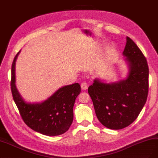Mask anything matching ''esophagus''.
<instances>
[{"label":"esophagus","instance_id":"34e87169","mask_svg":"<svg viewBox=\"0 0 158 158\" xmlns=\"http://www.w3.org/2000/svg\"><path fill=\"white\" fill-rule=\"evenodd\" d=\"M81 89H82V90H86L87 89V88H88V85H87L86 83H82L81 85Z\"/></svg>","mask_w":158,"mask_h":158}]
</instances>
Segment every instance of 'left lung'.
I'll return each mask as SVG.
<instances>
[{"mask_svg":"<svg viewBox=\"0 0 158 158\" xmlns=\"http://www.w3.org/2000/svg\"><path fill=\"white\" fill-rule=\"evenodd\" d=\"M122 54L128 67L127 77L109 83L96 78L88 89L98 119L111 130L122 129L135 121L147 102L148 92L147 59L127 36Z\"/></svg>","mask_w":158,"mask_h":158,"instance_id":"8db88e82","label":"left lung"}]
</instances>
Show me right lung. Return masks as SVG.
Segmentation results:
<instances>
[{"instance_id":"1","label":"right lung","mask_w":158,"mask_h":158,"mask_svg":"<svg viewBox=\"0 0 158 158\" xmlns=\"http://www.w3.org/2000/svg\"><path fill=\"white\" fill-rule=\"evenodd\" d=\"M11 66V90L14 100L25 123L34 131L48 136L60 135L68 130L73 119V109L80 94L79 83L62 86L47 100L37 103L27 102L15 85V62Z\"/></svg>"}]
</instances>
